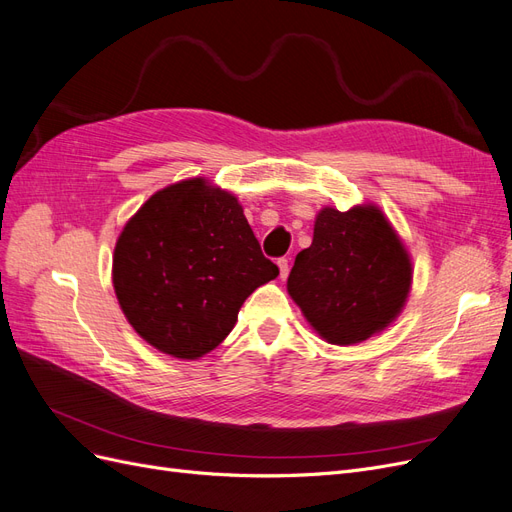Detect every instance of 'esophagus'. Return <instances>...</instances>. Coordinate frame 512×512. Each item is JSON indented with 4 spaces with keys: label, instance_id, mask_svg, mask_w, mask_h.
<instances>
[{
    "label": "esophagus",
    "instance_id": "1",
    "mask_svg": "<svg viewBox=\"0 0 512 512\" xmlns=\"http://www.w3.org/2000/svg\"><path fill=\"white\" fill-rule=\"evenodd\" d=\"M278 263V270H280V278H287V274H289V259L287 257H283V259H278L276 261Z\"/></svg>",
    "mask_w": 512,
    "mask_h": 512
}]
</instances>
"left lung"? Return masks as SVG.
<instances>
[{"instance_id":"obj_1","label":"left lung","mask_w":512,"mask_h":512,"mask_svg":"<svg viewBox=\"0 0 512 512\" xmlns=\"http://www.w3.org/2000/svg\"><path fill=\"white\" fill-rule=\"evenodd\" d=\"M412 259L387 214L372 202L325 206L312 244L287 278L291 300L329 344L351 346L381 334L406 306Z\"/></svg>"}]
</instances>
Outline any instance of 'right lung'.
I'll return each instance as SVG.
<instances>
[{
    "label": "right lung",
    "instance_id": "1",
    "mask_svg": "<svg viewBox=\"0 0 512 512\" xmlns=\"http://www.w3.org/2000/svg\"><path fill=\"white\" fill-rule=\"evenodd\" d=\"M276 276L238 197L204 176L148 197L112 255V285L125 319L176 359L217 349L244 300Z\"/></svg>",
    "mask_w": 512,
    "mask_h": 512
}]
</instances>
